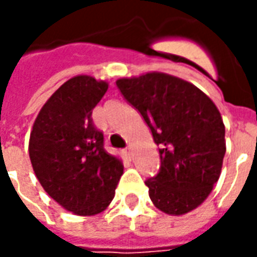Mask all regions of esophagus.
<instances>
[{
    "label": "esophagus",
    "instance_id": "1",
    "mask_svg": "<svg viewBox=\"0 0 257 257\" xmlns=\"http://www.w3.org/2000/svg\"><path fill=\"white\" fill-rule=\"evenodd\" d=\"M123 154H125V157H126L128 160H131V158H132V150H131V147L125 149V150H123Z\"/></svg>",
    "mask_w": 257,
    "mask_h": 257
}]
</instances>
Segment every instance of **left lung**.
Instances as JSON below:
<instances>
[{
    "instance_id": "left-lung-1",
    "label": "left lung",
    "mask_w": 257,
    "mask_h": 257,
    "mask_svg": "<svg viewBox=\"0 0 257 257\" xmlns=\"http://www.w3.org/2000/svg\"><path fill=\"white\" fill-rule=\"evenodd\" d=\"M115 84L158 146L160 172L146 180L153 204L167 215L189 213L220 178L226 154L220 111L195 85L171 74L153 71Z\"/></svg>"
}]
</instances>
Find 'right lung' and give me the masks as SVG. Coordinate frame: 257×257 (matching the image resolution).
<instances>
[{"instance_id":"right-lung-1","label":"right lung","mask_w":257,"mask_h":257,"mask_svg":"<svg viewBox=\"0 0 257 257\" xmlns=\"http://www.w3.org/2000/svg\"><path fill=\"white\" fill-rule=\"evenodd\" d=\"M108 82L90 75L66 81L38 112L29 154L38 182L48 195L78 216L100 213L114 198L123 173L122 161L103 147V134L92 110Z\"/></svg>"}]
</instances>
